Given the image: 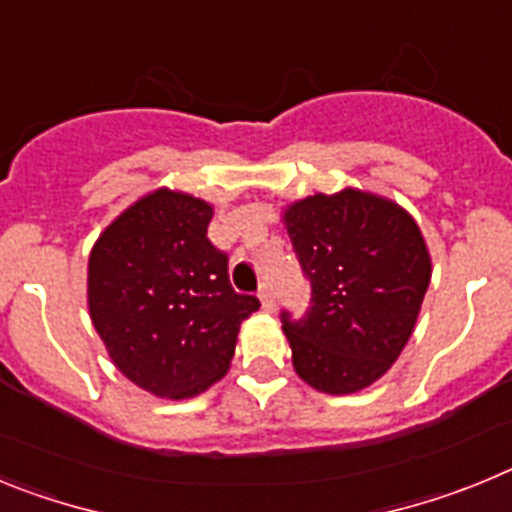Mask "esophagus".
<instances>
[{"mask_svg":"<svg viewBox=\"0 0 512 512\" xmlns=\"http://www.w3.org/2000/svg\"><path fill=\"white\" fill-rule=\"evenodd\" d=\"M259 297H261V305H264V310H274V287H271L269 279L259 284Z\"/></svg>","mask_w":512,"mask_h":512,"instance_id":"34e87169","label":"esophagus"}]
</instances>
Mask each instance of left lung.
Wrapping results in <instances>:
<instances>
[{
  "mask_svg": "<svg viewBox=\"0 0 512 512\" xmlns=\"http://www.w3.org/2000/svg\"><path fill=\"white\" fill-rule=\"evenodd\" d=\"M310 307L282 310L295 372L328 395L382 377L408 343L431 282L423 235L405 210L346 189L295 202L284 215Z\"/></svg>",
  "mask_w": 512,
  "mask_h": 512,
  "instance_id": "8db88e82",
  "label": "left lung"
}]
</instances>
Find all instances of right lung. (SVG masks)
I'll return each mask as SVG.
<instances>
[{
  "instance_id": "1",
  "label": "right lung",
  "mask_w": 512,
  "mask_h": 512,
  "mask_svg": "<svg viewBox=\"0 0 512 512\" xmlns=\"http://www.w3.org/2000/svg\"><path fill=\"white\" fill-rule=\"evenodd\" d=\"M212 207L158 189L104 230L89 259V312L130 382L182 400L228 372L259 297L235 292L207 238Z\"/></svg>"
}]
</instances>
